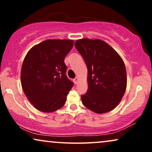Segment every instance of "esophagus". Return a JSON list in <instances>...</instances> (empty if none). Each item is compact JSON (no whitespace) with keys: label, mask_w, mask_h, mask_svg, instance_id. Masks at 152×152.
<instances>
[{"label":"esophagus","mask_w":152,"mask_h":152,"mask_svg":"<svg viewBox=\"0 0 152 152\" xmlns=\"http://www.w3.org/2000/svg\"><path fill=\"white\" fill-rule=\"evenodd\" d=\"M78 82H79V78H78V77H75V78L74 80H73V82H74L75 84H77Z\"/></svg>","instance_id":"obj_1"}]
</instances>
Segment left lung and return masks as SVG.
<instances>
[{
	"instance_id": "obj_1",
	"label": "left lung",
	"mask_w": 152,
	"mask_h": 152,
	"mask_svg": "<svg viewBox=\"0 0 152 152\" xmlns=\"http://www.w3.org/2000/svg\"><path fill=\"white\" fill-rule=\"evenodd\" d=\"M88 68V91L82 95L84 107L104 113L117 107L126 88L123 60L104 41L82 39L75 43Z\"/></svg>"
}]
</instances>
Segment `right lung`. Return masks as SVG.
Listing matches in <instances>:
<instances>
[{"label": "right lung", "instance_id": "1", "mask_svg": "<svg viewBox=\"0 0 152 152\" xmlns=\"http://www.w3.org/2000/svg\"><path fill=\"white\" fill-rule=\"evenodd\" d=\"M73 43L72 40L48 39L34 45L27 53L20 82L26 97L39 111L50 113L65 104L73 82L66 75L64 59Z\"/></svg>", "mask_w": 152, "mask_h": 152}]
</instances>
